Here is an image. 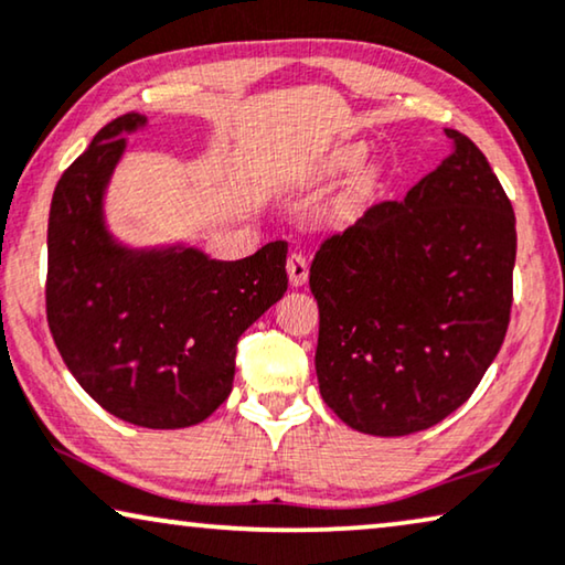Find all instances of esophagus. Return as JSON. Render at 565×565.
Here are the masks:
<instances>
[{
  "label": "esophagus",
  "mask_w": 565,
  "mask_h": 565,
  "mask_svg": "<svg viewBox=\"0 0 565 565\" xmlns=\"http://www.w3.org/2000/svg\"><path fill=\"white\" fill-rule=\"evenodd\" d=\"M286 271H289L291 286H305L309 279V264L301 253H291L289 260H286Z\"/></svg>",
  "instance_id": "34e87169"
}]
</instances>
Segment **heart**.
I'll return each mask as SVG.
<instances>
[{"instance_id":"heart-1","label":"heart","mask_w":565,"mask_h":565,"mask_svg":"<svg viewBox=\"0 0 565 565\" xmlns=\"http://www.w3.org/2000/svg\"><path fill=\"white\" fill-rule=\"evenodd\" d=\"M365 142H345V146H338L335 150H330V156L324 158V171L328 173H343V171H353L365 161Z\"/></svg>"}]
</instances>
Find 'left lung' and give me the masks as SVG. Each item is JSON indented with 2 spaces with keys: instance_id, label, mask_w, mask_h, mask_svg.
<instances>
[{
  "instance_id": "obj_1",
  "label": "left lung",
  "mask_w": 565,
  "mask_h": 565,
  "mask_svg": "<svg viewBox=\"0 0 565 565\" xmlns=\"http://www.w3.org/2000/svg\"><path fill=\"white\" fill-rule=\"evenodd\" d=\"M450 153L402 202L332 235L309 268L320 394L348 427L399 438L456 412L504 343L514 212L479 148Z\"/></svg>"
}]
</instances>
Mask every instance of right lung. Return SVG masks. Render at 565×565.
I'll list each match as a JSON object with an SVG mask.
<instances>
[{
    "mask_svg": "<svg viewBox=\"0 0 565 565\" xmlns=\"http://www.w3.org/2000/svg\"><path fill=\"white\" fill-rule=\"evenodd\" d=\"M122 115L94 135L53 192L47 324L68 371L109 415L150 430L200 425L227 399L235 343L286 291V243L214 260L184 241L132 245L113 233L107 192L127 135Z\"/></svg>",
    "mask_w": 565,
    "mask_h": 565,
    "instance_id": "add662e5",
    "label": "right lung"
}]
</instances>
